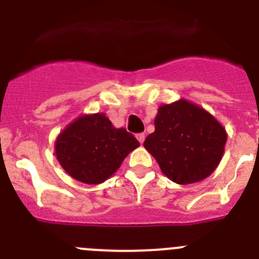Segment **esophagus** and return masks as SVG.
Instances as JSON below:
<instances>
[{"label":"esophagus","instance_id":"esophagus-1","mask_svg":"<svg viewBox=\"0 0 259 259\" xmlns=\"http://www.w3.org/2000/svg\"><path fill=\"white\" fill-rule=\"evenodd\" d=\"M136 137H137V140L140 141V144H143L144 141H145V134H137Z\"/></svg>","mask_w":259,"mask_h":259}]
</instances>
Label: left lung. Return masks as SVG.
<instances>
[{
    "instance_id": "8db88e82",
    "label": "left lung",
    "mask_w": 259,
    "mask_h": 259,
    "mask_svg": "<svg viewBox=\"0 0 259 259\" xmlns=\"http://www.w3.org/2000/svg\"><path fill=\"white\" fill-rule=\"evenodd\" d=\"M154 132L145 149L176 184H193L211 175L222 161L227 131L200 105L182 98L158 107Z\"/></svg>"
}]
</instances>
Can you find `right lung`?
I'll list each match as a JSON object with an SVG mask.
<instances>
[{"mask_svg": "<svg viewBox=\"0 0 259 259\" xmlns=\"http://www.w3.org/2000/svg\"><path fill=\"white\" fill-rule=\"evenodd\" d=\"M140 143L115 128L105 113L81 114L57 136L54 153L62 168L84 184H101L116 172Z\"/></svg>", "mask_w": 259, "mask_h": 259, "instance_id": "obj_1", "label": "right lung"}]
</instances>
